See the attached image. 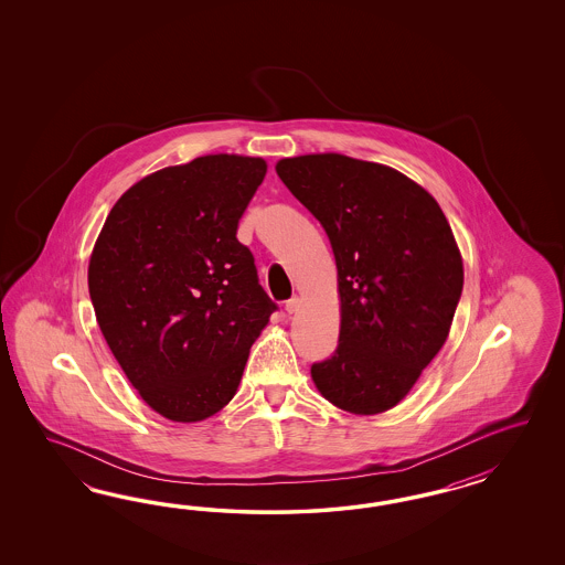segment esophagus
<instances>
[{
	"instance_id": "esophagus-1",
	"label": "esophagus",
	"mask_w": 565,
	"mask_h": 565,
	"mask_svg": "<svg viewBox=\"0 0 565 565\" xmlns=\"http://www.w3.org/2000/svg\"><path fill=\"white\" fill-rule=\"evenodd\" d=\"M300 307H302V300H300V298H291V300L286 302V312H288V315H294V312H298V310H300Z\"/></svg>"
}]
</instances>
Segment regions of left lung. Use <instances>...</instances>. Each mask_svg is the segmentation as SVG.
<instances>
[{
    "mask_svg": "<svg viewBox=\"0 0 565 565\" xmlns=\"http://www.w3.org/2000/svg\"><path fill=\"white\" fill-rule=\"evenodd\" d=\"M275 171L326 227L338 267L340 342L310 366L315 387L350 414L392 411L444 348L462 296L444 211L402 171L348 154L286 157Z\"/></svg>",
    "mask_w": 565,
    "mask_h": 565,
    "instance_id": "1",
    "label": "left lung"
}]
</instances>
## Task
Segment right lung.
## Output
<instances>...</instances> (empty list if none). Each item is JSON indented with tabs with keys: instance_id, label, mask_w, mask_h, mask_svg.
Wrapping results in <instances>:
<instances>
[{
	"instance_id": "1",
	"label": "right lung",
	"mask_w": 565,
	"mask_h": 565,
	"mask_svg": "<svg viewBox=\"0 0 565 565\" xmlns=\"http://www.w3.org/2000/svg\"><path fill=\"white\" fill-rule=\"evenodd\" d=\"M267 173L263 157L203 154L126 190L88 260V294L111 354L163 418L199 423L238 392L275 305L236 238Z\"/></svg>"
}]
</instances>
